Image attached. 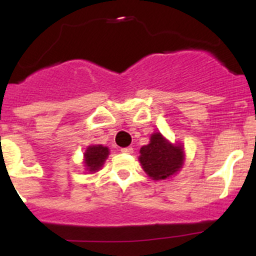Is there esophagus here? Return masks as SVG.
Instances as JSON below:
<instances>
[{"label":"esophagus","instance_id":"1","mask_svg":"<svg viewBox=\"0 0 256 256\" xmlns=\"http://www.w3.org/2000/svg\"><path fill=\"white\" fill-rule=\"evenodd\" d=\"M121 152H124V154H132L134 148L132 147H124V148H121Z\"/></svg>","mask_w":256,"mask_h":256}]
</instances>
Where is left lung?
Segmentation results:
<instances>
[{"label": "left lung", "mask_w": 256, "mask_h": 256, "mask_svg": "<svg viewBox=\"0 0 256 256\" xmlns=\"http://www.w3.org/2000/svg\"><path fill=\"white\" fill-rule=\"evenodd\" d=\"M184 156L182 144H172L157 131L151 135L150 142L140 148L138 161L151 180H164L176 176L182 170Z\"/></svg>", "instance_id": "8db88e82"}]
</instances>
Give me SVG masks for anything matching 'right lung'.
<instances>
[{
  "label": "right lung",
  "instance_id": "obj_1",
  "mask_svg": "<svg viewBox=\"0 0 256 256\" xmlns=\"http://www.w3.org/2000/svg\"><path fill=\"white\" fill-rule=\"evenodd\" d=\"M109 154L110 150L106 146H102V144L88 146L84 152V161H82L85 171H88L89 174H95L102 170Z\"/></svg>",
  "mask_w": 256,
  "mask_h": 256
}]
</instances>
